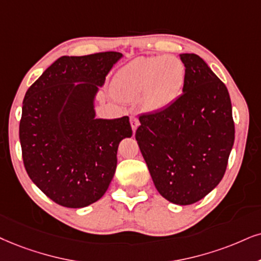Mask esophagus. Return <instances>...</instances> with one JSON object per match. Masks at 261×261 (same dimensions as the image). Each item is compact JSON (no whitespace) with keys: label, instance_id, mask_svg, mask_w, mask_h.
I'll return each mask as SVG.
<instances>
[{"label":"esophagus","instance_id":"1","mask_svg":"<svg viewBox=\"0 0 261 261\" xmlns=\"http://www.w3.org/2000/svg\"><path fill=\"white\" fill-rule=\"evenodd\" d=\"M130 124H131V127H133V131L135 133V131H136V128L138 127V125H140V121H138L136 117H131Z\"/></svg>","mask_w":261,"mask_h":261}]
</instances>
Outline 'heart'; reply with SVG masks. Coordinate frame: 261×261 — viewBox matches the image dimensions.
Listing matches in <instances>:
<instances>
[{"mask_svg":"<svg viewBox=\"0 0 261 261\" xmlns=\"http://www.w3.org/2000/svg\"><path fill=\"white\" fill-rule=\"evenodd\" d=\"M186 81V66L173 55L137 58L115 75L112 90L120 100L141 96L146 111L158 112L176 101Z\"/></svg>","mask_w":261,"mask_h":261,"instance_id":"1","label":"heart"}]
</instances>
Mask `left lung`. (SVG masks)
Listing matches in <instances>:
<instances>
[{"instance_id":"8db88e82","label":"left lung","mask_w":261,"mask_h":261,"mask_svg":"<svg viewBox=\"0 0 261 261\" xmlns=\"http://www.w3.org/2000/svg\"><path fill=\"white\" fill-rule=\"evenodd\" d=\"M183 94L163 111L140 115L136 141L154 186L170 202L203 199L225 173L235 140L229 91L196 54H180Z\"/></svg>"}]
</instances>
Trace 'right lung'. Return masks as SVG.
<instances>
[{
  "mask_svg": "<svg viewBox=\"0 0 261 261\" xmlns=\"http://www.w3.org/2000/svg\"><path fill=\"white\" fill-rule=\"evenodd\" d=\"M121 57H61L25 94L19 125L25 170L64 207L82 208L103 196L117 169L118 146L133 136L128 117L95 118L98 87Z\"/></svg>",
  "mask_w": 261,
  "mask_h": 261,
  "instance_id": "1",
  "label": "right lung"
}]
</instances>
